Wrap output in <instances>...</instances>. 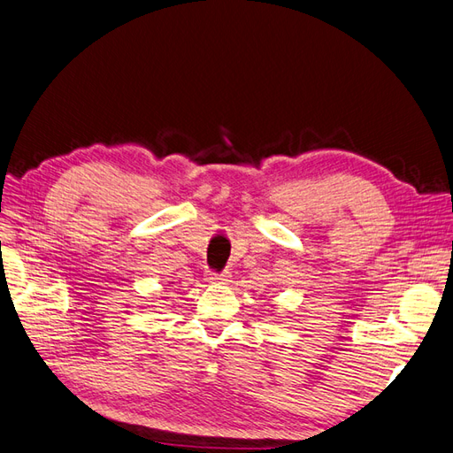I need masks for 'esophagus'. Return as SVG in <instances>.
Instances as JSON below:
<instances>
[{
    "label": "esophagus",
    "mask_w": 453,
    "mask_h": 453,
    "mask_svg": "<svg viewBox=\"0 0 453 453\" xmlns=\"http://www.w3.org/2000/svg\"><path fill=\"white\" fill-rule=\"evenodd\" d=\"M207 280H209V282H212V284H224V282H227V274L211 271V273H209V276H207Z\"/></svg>",
    "instance_id": "esophagus-1"
}]
</instances>
